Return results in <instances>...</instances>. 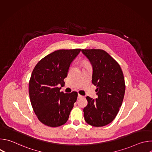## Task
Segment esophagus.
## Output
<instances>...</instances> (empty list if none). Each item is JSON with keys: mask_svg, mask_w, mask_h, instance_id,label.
Segmentation results:
<instances>
[{"mask_svg": "<svg viewBox=\"0 0 152 152\" xmlns=\"http://www.w3.org/2000/svg\"><path fill=\"white\" fill-rule=\"evenodd\" d=\"M77 97H78V99H80V98H82V97H83V96H81L80 94H78V96H77Z\"/></svg>", "mask_w": 152, "mask_h": 152, "instance_id": "1", "label": "esophagus"}]
</instances>
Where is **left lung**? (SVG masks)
I'll return each instance as SVG.
<instances>
[{
	"mask_svg": "<svg viewBox=\"0 0 152 152\" xmlns=\"http://www.w3.org/2000/svg\"><path fill=\"white\" fill-rule=\"evenodd\" d=\"M93 66L92 83L96 86L98 97H86L88 104L83 108L85 121L94 127L111 123L122 104L125 82L119 64L101 49H82Z\"/></svg>",
	"mask_w": 152,
	"mask_h": 152,
	"instance_id": "left-lung-1",
	"label": "left lung"
}]
</instances>
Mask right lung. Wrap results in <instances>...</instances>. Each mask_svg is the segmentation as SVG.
<instances>
[{
    "label": "right lung",
    "instance_id": "1",
    "mask_svg": "<svg viewBox=\"0 0 152 152\" xmlns=\"http://www.w3.org/2000/svg\"><path fill=\"white\" fill-rule=\"evenodd\" d=\"M80 50H56L41 59L34 67L29 82V94L33 110L42 124L56 127L68 120L77 93L61 92L58 85H64L70 65Z\"/></svg>",
    "mask_w": 152,
    "mask_h": 152
}]
</instances>
